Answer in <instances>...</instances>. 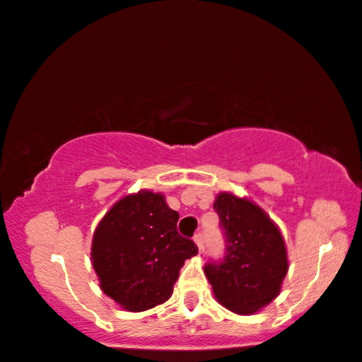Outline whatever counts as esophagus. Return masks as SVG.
<instances>
[{"label": "esophagus", "mask_w": 362, "mask_h": 362, "mask_svg": "<svg viewBox=\"0 0 362 362\" xmlns=\"http://www.w3.org/2000/svg\"><path fill=\"white\" fill-rule=\"evenodd\" d=\"M194 242L199 247V250H204V234H195Z\"/></svg>", "instance_id": "34e87169"}]
</instances>
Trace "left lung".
Instances as JSON below:
<instances>
[{
	"label": "left lung",
	"mask_w": 362,
	"mask_h": 362,
	"mask_svg": "<svg viewBox=\"0 0 362 362\" xmlns=\"http://www.w3.org/2000/svg\"><path fill=\"white\" fill-rule=\"evenodd\" d=\"M226 235V255L204 267L215 299L240 315L259 313L279 296L286 277V242L252 200L221 192L214 202Z\"/></svg>",
	"instance_id": "obj_1"
}]
</instances>
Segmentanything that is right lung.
Masks as SVG:
<instances>
[{
	"instance_id": "1",
	"label": "right lung",
	"mask_w": 362,
	"mask_h": 362,
	"mask_svg": "<svg viewBox=\"0 0 362 362\" xmlns=\"http://www.w3.org/2000/svg\"><path fill=\"white\" fill-rule=\"evenodd\" d=\"M178 214L162 194L125 195L105 214L91 240V264L100 287L130 313L170 299L187 259L199 252L177 232Z\"/></svg>"
}]
</instances>
